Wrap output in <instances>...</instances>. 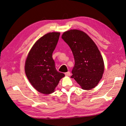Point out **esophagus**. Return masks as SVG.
<instances>
[{
    "label": "esophagus",
    "mask_w": 126,
    "mask_h": 126,
    "mask_svg": "<svg viewBox=\"0 0 126 126\" xmlns=\"http://www.w3.org/2000/svg\"><path fill=\"white\" fill-rule=\"evenodd\" d=\"M70 75H71V74H70V71H68L65 73V75L67 76H70Z\"/></svg>",
    "instance_id": "obj_1"
}]
</instances>
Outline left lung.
<instances>
[{
  "instance_id": "left-lung-1",
  "label": "left lung",
  "mask_w": 126,
  "mask_h": 126,
  "mask_svg": "<svg viewBox=\"0 0 126 126\" xmlns=\"http://www.w3.org/2000/svg\"><path fill=\"white\" fill-rule=\"evenodd\" d=\"M62 38L70 48L74 57L71 78L83 89L94 88L104 71V60L96 45L85 32L76 29L64 32Z\"/></svg>"
}]
</instances>
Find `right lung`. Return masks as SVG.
<instances>
[{
	"mask_svg": "<svg viewBox=\"0 0 126 126\" xmlns=\"http://www.w3.org/2000/svg\"><path fill=\"white\" fill-rule=\"evenodd\" d=\"M59 32H49L41 37L29 51L25 63V72L29 82L39 93L54 92L64 74L56 70L52 56Z\"/></svg>",
	"mask_w": 126,
	"mask_h": 126,
	"instance_id": "right-lung-1",
	"label": "right lung"
}]
</instances>
